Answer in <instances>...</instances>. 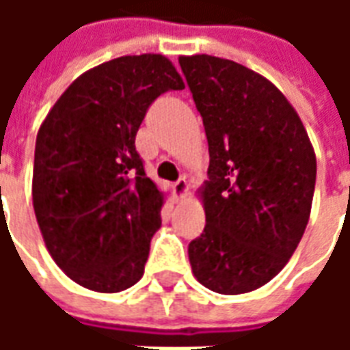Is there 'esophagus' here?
<instances>
[{
    "label": "esophagus",
    "mask_w": 350,
    "mask_h": 350,
    "mask_svg": "<svg viewBox=\"0 0 350 350\" xmlns=\"http://www.w3.org/2000/svg\"><path fill=\"white\" fill-rule=\"evenodd\" d=\"M174 193L178 198H185L189 195V182L185 178H180L178 182L174 183Z\"/></svg>",
    "instance_id": "34e87169"
}]
</instances>
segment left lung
<instances>
[{
	"instance_id": "1",
	"label": "left lung",
	"mask_w": 350,
	"mask_h": 350,
	"mask_svg": "<svg viewBox=\"0 0 350 350\" xmlns=\"http://www.w3.org/2000/svg\"><path fill=\"white\" fill-rule=\"evenodd\" d=\"M180 67L210 150V180L198 189L206 227L189 243L191 270L213 293H251L285 268L308 227L315 150L262 75L208 54L180 56Z\"/></svg>"
}]
</instances>
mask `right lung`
Returning a JSON list of instances; mask_svg holds the SVG:
<instances>
[{
	"mask_svg": "<svg viewBox=\"0 0 350 350\" xmlns=\"http://www.w3.org/2000/svg\"><path fill=\"white\" fill-rule=\"evenodd\" d=\"M161 54L122 56L82 72L37 133L33 210L54 262L95 293L144 273L165 193L146 176L135 137L161 93L183 90Z\"/></svg>",
	"mask_w": 350,
	"mask_h": 350,
	"instance_id": "add662e5",
	"label": "right lung"
}]
</instances>
